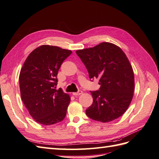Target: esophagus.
<instances>
[{"label":"esophagus","mask_w":159,"mask_h":159,"mask_svg":"<svg viewBox=\"0 0 159 159\" xmlns=\"http://www.w3.org/2000/svg\"><path fill=\"white\" fill-rule=\"evenodd\" d=\"M83 93V91H81V90H79L78 92H75V93H73V95H74V96H77V95H81V94H82Z\"/></svg>","instance_id":"1"}]
</instances>
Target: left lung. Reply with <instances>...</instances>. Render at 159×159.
Returning a JSON list of instances; mask_svg holds the SVG:
<instances>
[{
  "label": "left lung",
  "mask_w": 159,
  "mask_h": 159,
  "mask_svg": "<svg viewBox=\"0 0 159 159\" xmlns=\"http://www.w3.org/2000/svg\"><path fill=\"white\" fill-rule=\"evenodd\" d=\"M89 73L90 80L99 79V90L90 91L93 103L87 116L102 123L112 121L126 111L134 89L132 66L117 46L102 42L93 48L76 51Z\"/></svg>",
  "instance_id": "8db88e82"
}]
</instances>
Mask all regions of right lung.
Listing matches in <instances>:
<instances>
[{
  "instance_id": "obj_1",
  "label": "right lung",
  "mask_w": 159,
  "mask_h": 159,
  "mask_svg": "<svg viewBox=\"0 0 159 159\" xmlns=\"http://www.w3.org/2000/svg\"><path fill=\"white\" fill-rule=\"evenodd\" d=\"M71 51L42 45L27 57L19 75L22 102L32 117L44 125L63 120L70 97L61 88L56 89L57 72Z\"/></svg>"
}]
</instances>
